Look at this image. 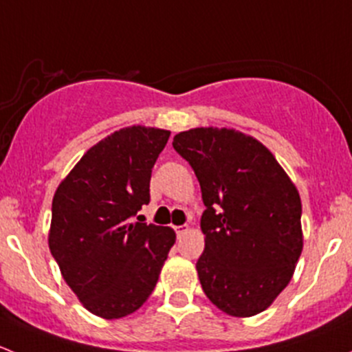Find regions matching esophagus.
<instances>
[{
    "mask_svg": "<svg viewBox=\"0 0 352 352\" xmlns=\"http://www.w3.org/2000/svg\"><path fill=\"white\" fill-rule=\"evenodd\" d=\"M173 228H175V232H177V235H182V233H186L187 230H189V226L187 225H182V226H173Z\"/></svg>",
    "mask_w": 352,
    "mask_h": 352,
    "instance_id": "34e87169",
    "label": "esophagus"
}]
</instances>
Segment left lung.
Instances as JSON below:
<instances>
[{
  "instance_id": "obj_1",
  "label": "left lung",
  "mask_w": 352,
  "mask_h": 352,
  "mask_svg": "<svg viewBox=\"0 0 352 352\" xmlns=\"http://www.w3.org/2000/svg\"><path fill=\"white\" fill-rule=\"evenodd\" d=\"M172 144L201 184L204 252L196 269L206 296L232 317L267 310L303 250L296 186L261 141L236 129L194 127Z\"/></svg>"
}]
</instances>
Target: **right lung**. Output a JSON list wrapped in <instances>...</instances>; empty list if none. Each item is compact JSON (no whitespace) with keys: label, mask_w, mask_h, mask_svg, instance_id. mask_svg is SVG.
<instances>
[{"label":"right lung","mask_w":352,"mask_h":352,"mask_svg":"<svg viewBox=\"0 0 352 352\" xmlns=\"http://www.w3.org/2000/svg\"><path fill=\"white\" fill-rule=\"evenodd\" d=\"M170 131L129 126L91 146L52 199L49 248L90 314L113 320L153 293L175 232L133 223L150 202V179Z\"/></svg>","instance_id":"obj_1"}]
</instances>
